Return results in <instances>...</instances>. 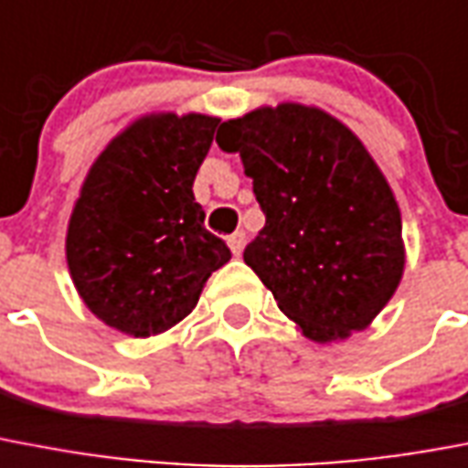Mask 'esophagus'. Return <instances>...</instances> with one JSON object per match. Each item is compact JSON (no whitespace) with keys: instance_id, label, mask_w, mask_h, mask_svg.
Here are the masks:
<instances>
[{"instance_id":"esophagus-1","label":"esophagus","mask_w":468,"mask_h":468,"mask_svg":"<svg viewBox=\"0 0 468 468\" xmlns=\"http://www.w3.org/2000/svg\"><path fill=\"white\" fill-rule=\"evenodd\" d=\"M227 244H229V249L234 256H241V251H244V244H246V234L244 231H234L231 237H227Z\"/></svg>"}]
</instances>
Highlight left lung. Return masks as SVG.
I'll list each match as a JSON object with an SVG mask.
<instances>
[{
  "instance_id": "obj_1",
  "label": "left lung",
  "mask_w": 468,
  "mask_h": 468,
  "mask_svg": "<svg viewBox=\"0 0 468 468\" xmlns=\"http://www.w3.org/2000/svg\"><path fill=\"white\" fill-rule=\"evenodd\" d=\"M265 215L244 261L316 343L362 331L403 275L401 212L375 159L319 108L282 103L219 125Z\"/></svg>"
}]
</instances>
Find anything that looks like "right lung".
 I'll use <instances>...</instances> for the list:
<instances>
[{
	"mask_svg": "<svg viewBox=\"0 0 468 468\" xmlns=\"http://www.w3.org/2000/svg\"><path fill=\"white\" fill-rule=\"evenodd\" d=\"M217 125L197 113L142 118L101 152L81 186L67 265L84 304L122 334L176 326L231 258L193 196Z\"/></svg>",
	"mask_w": 468,
	"mask_h": 468,
	"instance_id": "obj_1",
	"label": "right lung"
}]
</instances>
